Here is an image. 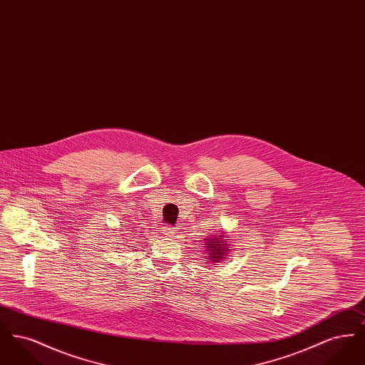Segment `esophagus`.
Returning a JSON list of instances; mask_svg holds the SVG:
<instances>
[{"mask_svg": "<svg viewBox=\"0 0 365 365\" xmlns=\"http://www.w3.org/2000/svg\"><path fill=\"white\" fill-rule=\"evenodd\" d=\"M163 232L167 237H173L175 234V228H173V227H165V230H163Z\"/></svg>", "mask_w": 365, "mask_h": 365, "instance_id": "obj_1", "label": "esophagus"}]
</instances>
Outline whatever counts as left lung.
<instances>
[{
  "label": "left lung",
  "mask_w": 365,
  "mask_h": 365,
  "mask_svg": "<svg viewBox=\"0 0 365 365\" xmlns=\"http://www.w3.org/2000/svg\"><path fill=\"white\" fill-rule=\"evenodd\" d=\"M205 242V252L208 253L207 259H208L210 264H217L220 261H226L227 255L231 250V245L230 241L226 240L225 231L222 230L219 232V235H209L208 238H204Z\"/></svg>",
  "instance_id": "obj_1"
}]
</instances>
